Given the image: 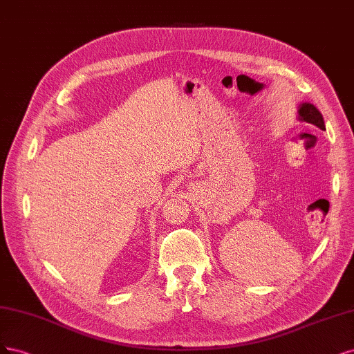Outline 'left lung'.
<instances>
[{
  "mask_svg": "<svg viewBox=\"0 0 354 354\" xmlns=\"http://www.w3.org/2000/svg\"><path fill=\"white\" fill-rule=\"evenodd\" d=\"M297 115H299V120L306 122V123H312L317 128L325 129V122H324L321 111H319L313 104H310V102H301V104L299 106Z\"/></svg>",
  "mask_w": 354,
  "mask_h": 354,
  "instance_id": "left-lung-1",
  "label": "left lung"
}]
</instances>
